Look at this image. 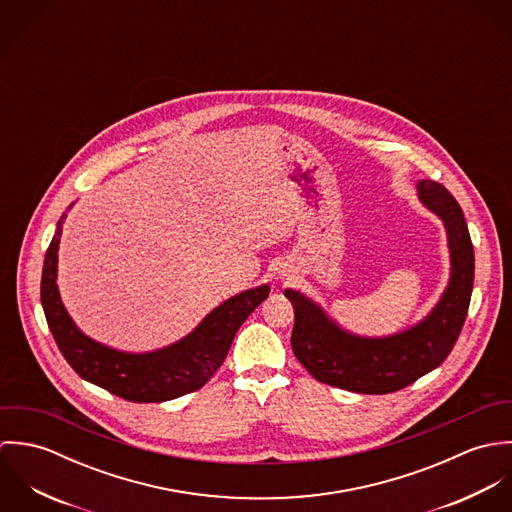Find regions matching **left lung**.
<instances>
[{"instance_id": "obj_1", "label": "left lung", "mask_w": 512, "mask_h": 512, "mask_svg": "<svg viewBox=\"0 0 512 512\" xmlns=\"http://www.w3.org/2000/svg\"><path fill=\"white\" fill-rule=\"evenodd\" d=\"M422 203L441 217L451 250V280L436 309L416 327L386 339L347 335L301 293L286 290L293 303V355L319 382L361 392L388 394L438 368L451 353L471 301L475 252L461 207L436 181L418 183Z\"/></svg>"}]
</instances>
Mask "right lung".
Returning <instances> with one entry per match:
<instances>
[{"label":"right lung","instance_id":"obj_1","mask_svg":"<svg viewBox=\"0 0 512 512\" xmlns=\"http://www.w3.org/2000/svg\"><path fill=\"white\" fill-rule=\"evenodd\" d=\"M61 222L47 248L41 276V303L49 329L78 376L124 400L165 402L199 390L226 359L240 325L270 293L268 286H260L230 297L189 337L157 353L128 355L108 349L82 335L61 303L55 282Z\"/></svg>","mask_w":512,"mask_h":512}]
</instances>
